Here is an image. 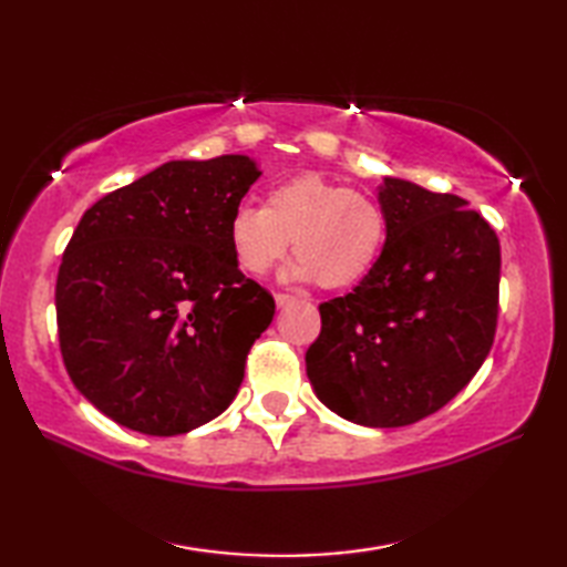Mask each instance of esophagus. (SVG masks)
I'll use <instances>...</instances> for the list:
<instances>
[{
	"mask_svg": "<svg viewBox=\"0 0 567 567\" xmlns=\"http://www.w3.org/2000/svg\"><path fill=\"white\" fill-rule=\"evenodd\" d=\"M290 302H295V297H292V295H282V292H277V295H275V305L280 307V309H282V307H287Z\"/></svg>",
	"mask_w": 567,
	"mask_h": 567,
	"instance_id": "1",
	"label": "esophagus"
}]
</instances>
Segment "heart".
<instances>
[{"label":"heart","mask_w":567,"mask_h":567,"mask_svg":"<svg viewBox=\"0 0 567 567\" xmlns=\"http://www.w3.org/2000/svg\"><path fill=\"white\" fill-rule=\"evenodd\" d=\"M228 238L238 265L250 275L268 272L292 238L297 258L287 277L319 280L336 290L360 282L375 268L388 240V216L370 195L305 173L275 185L262 209L238 207Z\"/></svg>","instance_id":"heart-1"}]
</instances>
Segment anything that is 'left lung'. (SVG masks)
<instances>
[{
    "instance_id": "left-lung-1",
    "label": "left lung",
    "mask_w": 567,
    "mask_h": 567,
    "mask_svg": "<svg viewBox=\"0 0 567 567\" xmlns=\"http://www.w3.org/2000/svg\"><path fill=\"white\" fill-rule=\"evenodd\" d=\"M382 256L353 292L319 305L307 375L331 412L394 429L439 412L495 341L499 238L455 195L384 177Z\"/></svg>"
}]
</instances>
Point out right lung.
<instances>
[{
  "label": "right lung",
  "mask_w": 567,
  "mask_h": 567,
  "mask_svg": "<svg viewBox=\"0 0 567 567\" xmlns=\"http://www.w3.org/2000/svg\"><path fill=\"white\" fill-rule=\"evenodd\" d=\"M260 175L248 155L171 161L84 212L58 270V339L72 384L116 424L177 436L234 402L275 315L228 238Z\"/></svg>",
  "instance_id": "1"
}]
</instances>
